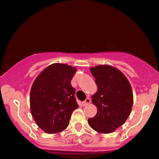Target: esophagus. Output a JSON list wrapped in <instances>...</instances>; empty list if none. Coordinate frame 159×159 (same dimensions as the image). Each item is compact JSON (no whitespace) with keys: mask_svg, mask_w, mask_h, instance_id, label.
<instances>
[{"mask_svg":"<svg viewBox=\"0 0 159 159\" xmlns=\"http://www.w3.org/2000/svg\"><path fill=\"white\" fill-rule=\"evenodd\" d=\"M91 102V100L89 98H86V99H85V101L82 102V105H83V106H86V105L89 104Z\"/></svg>","mask_w":159,"mask_h":159,"instance_id":"obj_1","label":"esophagus"}]
</instances>
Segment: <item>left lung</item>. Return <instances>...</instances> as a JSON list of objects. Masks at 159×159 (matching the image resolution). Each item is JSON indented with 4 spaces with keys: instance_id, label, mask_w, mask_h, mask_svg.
Segmentation results:
<instances>
[{
    "instance_id": "obj_1",
    "label": "left lung",
    "mask_w": 159,
    "mask_h": 159,
    "mask_svg": "<svg viewBox=\"0 0 159 159\" xmlns=\"http://www.w3.org/2000/svg\"><path fill=\"white\" fill-rule=\"evenodd\" d=\"M98 91L92 103L97 114L88 119L90 126L101 133H109L125 123L131 113L133 95L125 75L114 67L107 65L91 68Z\"/></svg>"
}]
</instances>
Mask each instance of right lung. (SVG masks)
<instances>
[{
  "mask_svg": "<svg viewBox=\"0 0 159 159\" xmlns=\"http://www.w3.org/2000/svg\"><path fill=\"white\" fill-rule=\"evenodd\" d=\"M76 68L56 63L43 70L30 91V110L36 124L46 133L61 132L78 107L71 81Z\"/></svg>",
  "mask_w": 159,
  "mask_h": 159,
  "instance_id": "right-lung-1",
  "label": "right lung"
}]
</instances>
